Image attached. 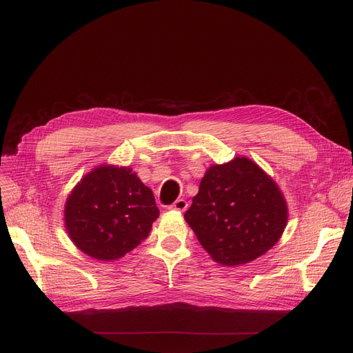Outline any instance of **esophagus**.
<instances>
[{
  "mask_svg": "<svg viewBox=\"0 0 353 353\" xmlns=\"http://www.w3.org/2000/svg\"><path fill=\"white\" fill-rule=\"evenodd\" d=\"M188 206H189V203H188V201H185V199H177L173 205H170L168 206V210H173V211H186L188 210Z\"/></svg>",
  "mask_w": 353,
  "mask_h": 353,
  "instance_id": "obj_1",
  "label": "esophagus"
}]
</instances>
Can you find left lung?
Wrapping results in <instances>:
<instances>
[{"mask_svg":"<svg viewBox=\"0 0 353 353\" xmlns=\"http://www.w3.org/2000/svg\"><path fill=\"white\" fill-rule=\"evenodd\" d=\"M185 219L215 262L232 268L278 243L288 208L275 181L252 160L237 157L208 168Z\"/></svg>","mask_w":353,"mask_h":353,"instance_id":"1","label":"left lung"}]
</instances>
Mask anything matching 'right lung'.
<instances>
[{
  "instance_id": "right-lung-1",
  "label": "right lung",
  "mask_w": 353,
  "mask_h": 353,
  "mask_svg": "<svg viewBox=\"0 0 353 353\" xmlns=\"http://www.w3.org/2000/svg\"><path fill=\"white\" fill-rule=\"evenodd\" d=\"M160 211L152 190L129 167L91 170L65 202V227L72 243L97 260H116L148 237Z\"/></svg>"
}]
</instances>
